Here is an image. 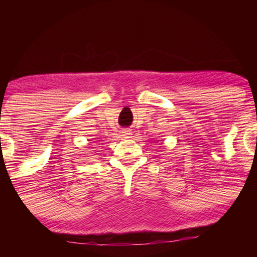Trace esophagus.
<instances>
[{"instance_id":"1","label":"esophagus","mask_w":257,"mask_h":257,"mask_svg":"<svg viewBox=\"0 0 257 257\" xmlns=\"http://www.w3.org/2000/svg\"><path fill=\"white\" fill-rule=\"evenodd\" d=\"M130 135H131V133H130V131H126V130L124 132H122V136H124V137H128Z\"/></svg>"}]
</instances>
